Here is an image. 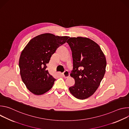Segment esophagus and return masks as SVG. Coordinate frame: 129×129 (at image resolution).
<instances>
[{
    "label": "esophagus",
    "mask_w": 129,
    "mask_h": 129,
    "mask_svg": "<svg viewBox=\"0 0 129 129\" xmlns=\"http://www.w3.org/2000/svg\"><path fill=\"white\" fill-rule=\"evenodd\" d=\"M63 77L64 78H67L69 77L70 75H69V73L68 71H65L63 73Z\"/></svg>",
    "instance_id": "34e87169"
}]
</instances>
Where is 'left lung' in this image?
Masks as SVG:
<instances>
[{"instance_id": "left-lung-1", "label": "left lung", "mask_w": 129, "mask_h": 129, "mask_svg": "<svg viewBox=\"0 0 129 129\" xmlns=\"http://www.w3.org/2000/svg\"><path fill=\"white\" fill-rule=\"evenodd\" d=\"M67 43L73 59L70 76L75 80V85L69 90L78 99H87L94 94L104 77L106 57L100 46L89 38L71 37Z\"/></svg>"}]
</instances>
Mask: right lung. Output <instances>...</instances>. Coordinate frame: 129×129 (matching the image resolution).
<instances>
[{"label": "right lung", "mask_w": 129, "mask_h": 129, "mask_svg": "<svg viewBox=\"0 0 129 129\" xmlns=\"http://www.w3.org/2000/svg\"><path fill=\"white\" fill-rule=\"evenodd\" d=\"M68 36L45 33L31 39L22 51L19 61L21 79L35 95L49 91L56 80L47 70V64L57 48L64 44Z\"/></svg>", "instance_id": "1"}]
</instances>
